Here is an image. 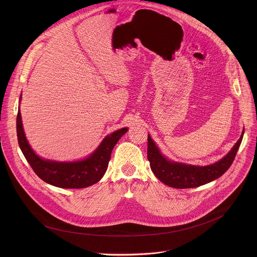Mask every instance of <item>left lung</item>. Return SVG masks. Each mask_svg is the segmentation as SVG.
Here are the masks:
<instances>
[{
  "label": "left lung",
  "mask_w": 257,
  "mask_h": 257,
  "mask_svg": "<svg viewBox=\"0 0 257 257\" xmlns=\"http://www.w3.org/2000/svg\"><path fill=\"white\" fill-rule=\"evenodd\" d=\"M243 134L244 130L240 139L222 159L208 166L187 165L167 160L148 136L147 159L152 172L162 183L177 189L196 188L216 180L230 167L241 144Z\"/></svg>",
  "instance_id": "1"
}]
</instances>
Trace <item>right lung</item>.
<instances>
[{
  "label": "right lung",
  "instance_id": "right-lung-1",
  "mask_svg": "<svg viewBox=\"0 0 257 257\" xmlns=\"http://www.w3.org/2000/svg\"><path fill=\"white\" fill-rule=\"evenodd\" d=\"M126 132L127 128L123 127L110 134L93 154L82 161L53 162L38 157L34 152L25 136L21 110L17 115L18 142L26 159L41 180L59 188L80 189L99 182L108 168L112 148Z\"/></svg>",
  "mask_w": 257,
  "mask_h": 257
}]
</instances>
